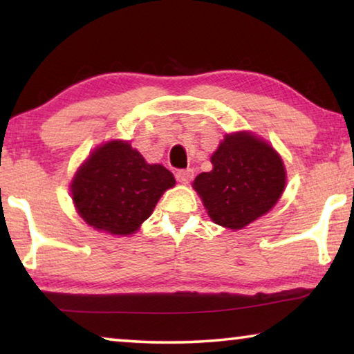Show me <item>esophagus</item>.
<instances>
[{
    "mask_svg": "<svg viewBox=\"0 0 354 354\" xmlns=\"http://www.w3.org/2000/svg\"><path fill=\"white\" fill-rule=\"evenodd\" d=\"M176 179H178V183H181V184H189L192 179H194V170L185 169V170L176 171Z\"/></svg>",
    "mask_w": 354,
    "mask_h": 354,
    "instance_id": "esophagus-1",
    "label": "esophagus"
}]
</instances>
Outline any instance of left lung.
Wrapping results in <instances>:
<instances>
[{
	"label": "left lung",
	"mask_w": 354,
	"mask_h": 354,
	"mask_svg": "<svg viewBox=\"0 0 354 354\" xmlns=\"http://www.w3.org/2000/svg\"><path fill=\"white\" fill-rule=\"evenodd\" d=\"M211 164L192 185L214 223L227 230H242L272 211L286 189L283 159L251 131L225 134Z\"/></svg>",
	"instance_id": "8db88e82"
}]
</instances>
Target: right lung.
<instances>
[{"instance_id":"obj_1","label":"right lung","mask_w":354,"mask_h":354,"mask_svg":"<svg viewBox=\"0 0 354 354\" xmlns=\"http://www.w3.org/2000/svg\"><path fill=\"white\" fill-rule=\"evenodd\" d=\"M175 184L171 171L148 164L128 140H109L80 165L70 192L76 212L88 226L112 236H131Z\"/></svg>"}]
</instances>
